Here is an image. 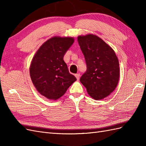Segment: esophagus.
Instances as JSON below:
<instances>
[{
	"label": "esophagus",
	"mask_w": 146,
	"mask_h": 146,
	"mask_svg": "<svg viewBox=\"0 0 146 146\" xmlns=\"http://www.w3.org/2000/svg\"><path fill=\"white\" fill-rule=\"evenodd\" d=\"M75 76H76V77L77 78V80H78L79 79H80V74H75Z\"/></svg>",
	"instance_id": "1"
}]
</instances>
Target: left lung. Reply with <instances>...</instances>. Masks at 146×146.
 I'll list each match as a JSON object with an SVG mask.
<instances>
[{
    "instance_id": "8db88e82",
    "label": "left lung",
    "mask_w": 146,
    "mask_h": 146,
    "mask_svg": "<svg viewBox=\"0 0 146 146\" xmlns=\"http://www.w3.org/2000/svg\"><path fill=\"white\" fill-rule=\"evenodd\" d=\"M77 39L87 65L80 81L92 99H103L117 85L120 76L117 57L113 48L95 35H80Z\"/></svg>"
}]
</instances>
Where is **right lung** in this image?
Here are the masks:
<instances>
[{
	"instance_id": "add662e5",
	"label": "right lung",
	"mask_w": 146,
	"mask_h": 146,
	"mask_svg": "<svg viewBox=\"0 0 146 146\" xmlns=\"http://www.w3.org/2000/svg\"><path fill=\"white\" fill-rule=\"evenodd\" d=\"M74 42L73 37H52L38 48L31 61V80L36 90L48 99H60L77 80L63 60Z\"/></svg>"
}]
</instances>
